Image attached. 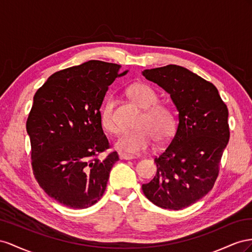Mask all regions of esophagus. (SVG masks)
<instances>
[{
  "label": "esophagus",
  "instance_id": "esophagus-1",
  "mask_svg": "<svg viewBox=\"0 0 252 252\" xmlns=\"http://www.w3.org/2000/svg\"><path fill=\"white\" fill-rule=\"evenodd\" d=\"M119 158L120 159H125V160H130V159H134V156H131V155H127V154H125V153H119Z\"/></svg>",
  "mask_w": 252,
  "mask_h": 252
}]
</instances>
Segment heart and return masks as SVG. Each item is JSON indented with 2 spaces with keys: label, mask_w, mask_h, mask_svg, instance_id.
I'll list each match as a JSON object with an SVG mask.
<instances>
[{
  "label": "heart",
  "mask_w": 252,
  "mask_h": 252,
  "mask_svg": "<svg viewBox=\"0 0 252 252\" xmlns=\"http://www.w3.org/2000/svg\"><path fill=\"white\" fill-rule=\"evenodd\" d=\"M128 95L143 111L138 130L126 132L115 141V148L128 154H140L158 142L169 140L175 131V117L169 107L159 105L153 89L143 83H135L127 90ZM100 122L106 132L117 133L119 127L115 117V99L109 97L100 111Z\"/></svg>",
  "instance_id": "heart-1"
}]
</instances>
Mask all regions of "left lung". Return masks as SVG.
<instances>
[{
    "label": "left lung",
    "mask_w": 252,
    "mask_h": 252,
    "mask_svg": "<svg viewBox=\"0 0 252 252\" xmlns=\"http://www.w3.org/2000/svg\"><path fill=\"white\" fill-rule=\"evenodd\" d=\"M142 75L171 97L178 125L171 143L155 157L154 178L142 191L154 205L181 210L209 192L229 141L228 109L218 89L183 66L146 69Z\"/></svg>",
    "instance_id": "8db88e82"
}]
</instances>
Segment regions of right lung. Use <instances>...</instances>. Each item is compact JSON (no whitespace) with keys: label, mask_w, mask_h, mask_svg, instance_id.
Masks as SVG:
<instances>
[{"label":"right lung","mask_w":252,"mask_h":252,"mask_svg":"<svg viewBox=\"0 0 252 252\" xmlns=\"http://www.w3.org/2000/svg\"><path fill=\"white\" fill-rule=\"evenodd\" d=\"M120 65L91 60L53 74L33 96L26 122L32 166L41 188L57 202L84 209L96 204L119 158L109 148L100 107Z\"/></svg>","instance_id":"right-lung-1"}]
</instances>
